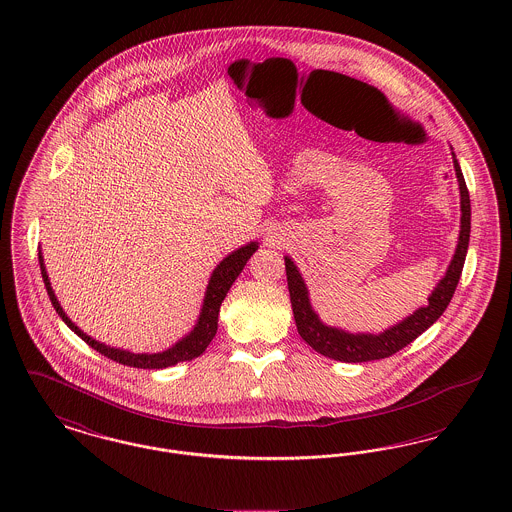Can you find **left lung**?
<instances>
[{"label": "left lung", "instance_id": "obj_1", "mask_svg": "<svg viewBox=\"0 0 512 512\" xmlns=\"http://www.w3.org/2000/svg\"><path fill=\"white\" fill-rule=\"evenodd\" d=\"M453 149V147H451ZM453 155V167L459 180V192H461V230H459V242L455 247V255L447 267L445 276L438 282L434 292L428 297V305L416 309L413 315L403 318L401 322L386 328L380 334L370 332H347L336 326L324 324L317 311L311 305L307 284L301 276V272L295 267L292 259L286 255V276H288V290L292 299L293 318L297 324V332L303 340L307 341L317 353L341 361V363H366V361H378L386 359L411 341L416 340L422 332H426L443 311L447 309L453 293L457 290L461 272H463L464 259L468 251L470 240V195L466 190L463 171L457 161V155Z\"/></svg>", "mask_w": 512, "mask_h": 512}]
</instances>
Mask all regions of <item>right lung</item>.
<instances>
[{"mask_svg": "<svg viewBox=\"0 0 512 512\" xmlns=\"http://www.w3.org/2000/svg\"><path fill=\"white\" fill-rule=\"evenodd\" d=\"M257 249H259L257 242H249V244L242 245L240 249L232 251L230 255H226L220 261L217 268L213 270L211 278H209L205 297H203V305H201V311H199V317H197L192 332H188L182 340L176 341L172 347L165 349V351H159V353H130L126 349H117V347L105 345L101 341L90 338L88 334H84L74 324L73 320L65 315L61 303L55 297V292H53L51 282H49L48 272H46V265H44L42 249L38 251V261H40L42 278H44V284H46L49 301H51L53 309L57 311L59 317L63 318V322L73 330L76 336H80L92 349H96L107 359L117 361L121 365L134 366V368H167V366H174L176 363H182V361H192L207 349V345L215 338L217 328H219L220 305H222L228 290L232 288V284L236 282V278L240 276V272L244 270L245 263L251 259V255Z\"/></svg>", "mask_w": 512, "mask_h": 512, "instance_id": "add662e5", "label": "right lung"}]
</instances>
